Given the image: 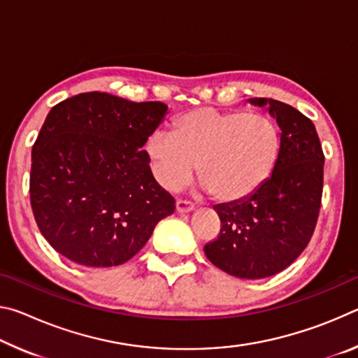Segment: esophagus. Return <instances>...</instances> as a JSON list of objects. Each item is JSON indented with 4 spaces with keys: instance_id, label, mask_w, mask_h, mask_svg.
Wrapping results in <instances>:
<instances>
[{
    "instance_id": "obj_1",
    "label": "esophagus",
    "mask_w": 358,
    "mask_h": 358,
    "mask_svg": "<svg viewBox=\"0 0 358 358\" xmlns=\"http://www.w3.org/2000/svg\"><path fill=\"white\" fill-rule=\"evenodd\" d=\"M194 210V203L189 201H183V199H178L177 201V211L178 213H187V211Z\"/></svg>"
}]
</instances>
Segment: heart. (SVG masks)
<instances>
[{
	"mask_svg": "<svg viewBox=\"0 0 358 358\" xmlns=\"http://www.w3.org/2000/svg\"><path fill=\"white\" fill-rule=\"evenodd\" d=\"M281 137L268 117L243 110L197 107L172 121V132L157 129L145 143L156 180L180 189L196 171L220 202L251 196L273 172Z\"/></svg>",
	"mask_w": 358,
	"mask_h": 358,
	"instance_id": "b5f03b06",
	"label": "heart"
}]
</instances>
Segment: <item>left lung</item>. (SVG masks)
<instances>
[{
	"label": "left lung",
	"instance_id": "left-lung-1",
	"mask_svg": "<svg viewBox=\"0 0 358 358\" xmlns=\"http://www.w3.org/2000/svg\"><path fill=\"white\" fill-rule=\"evenodd\" d=\"M281 129L270 178L241 201L216 205L221 230L203 246L226 273L259 280L280 273L300 256L316 229L324 186V151L313 121L292 106L256 98Z\"/></svg>",
	"mask_w": 358,
	"mask_h": 358
}]
</instances>
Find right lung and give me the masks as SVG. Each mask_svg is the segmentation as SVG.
Here are the masks:
<instances>
[{
	"label": "right lung",
	"instance_id": "add662e5",
	"mask_svg": "<svg viewBox=\"0 0 358 358\" xmlns=\"http://www.w3.org/2000/svg\"><path fill=\"white\" fill-rule=\"evenodd\" d=\"M166 112L101 92L52 107L33 145L29 201L53 250L85 266L121 265L173 213L142 150Z\"/></svg>",
	"mask_w": 358,
	"mask_h": 358
}]
</instances>
